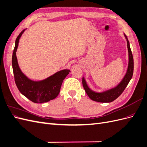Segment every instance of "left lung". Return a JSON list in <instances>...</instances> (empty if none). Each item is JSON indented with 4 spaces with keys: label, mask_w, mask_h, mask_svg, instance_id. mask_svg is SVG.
Returning a JSON list of instances; mask_svg holds the SVG:
<instances>
[{
    "label": "left lung",
    "mask_w": 147,
    "mask_h": 147,
    "mask_svg": "<svg viewBox=\"0 0 147 147\" xmlns=\"http://www.w3.org/2000/svg\"><path fill=\"white\" fill-rule=\"evenodd\" d=\"M124 36H125L127 41L129 53V63L126 75H124L121 82L116 87L101 92H97L91 90L88 87L85 79H84V77H83L82 83L83 88L84 90H85L86 94L91 100L99 102H111L113 101L122 94V92L125 90L129 82H130L131 79L132 78L133 71H134V59H133V56L129 45V42L128 41L126 35H124Z\"/></svg>",
    "instance_id": "left-lung-1"
}]
</instances>
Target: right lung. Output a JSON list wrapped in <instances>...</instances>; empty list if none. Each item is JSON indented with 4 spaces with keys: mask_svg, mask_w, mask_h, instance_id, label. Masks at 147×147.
I'll return each mask as SVG.
<instances>
[{
    "mask_svg": "<svg viewBox=\"0 0 147 147\" xmlns=\"http://www.w3.org/2000/svg\"><path fill=\"white\" fill-rule=\"evenodd\" d=\"M24 30L17 37L12 55V67L15 83L21 94L30 100L37 104L47 102L54 99L59 94L62 83L70 70H60L41 81L35 82L29 79L21 72L16 56L20 38Z\"/></svg>",
    "mask_w": 147,
    "mask_h": 147,
    "instance_id": "1",
    "label": "right lung"
}]
</instances>
